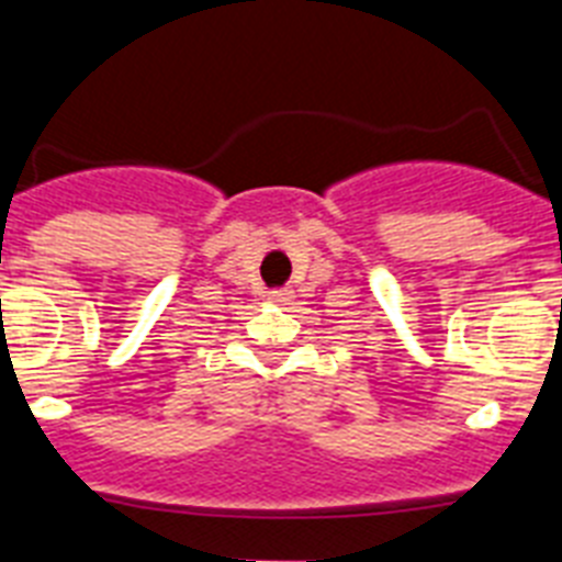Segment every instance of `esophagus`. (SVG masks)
Wrapping results in <instances>:
<instances>
[{
  "label": "esophagus",
  "instance_id": "1",
  "mask_svg": "<svg viewBox=\"0 0 562 562\" xmlns=\"http://www.w3.org/2000/svg\"><path fill=\"white\" fill-rule=\"evenodd\" d=\"M291 297H294V294H291L289 289H273V291H271V300H273V303H289Z\"/></svg>",
  "mask_w": 562,
  "mask_h": 562
}]
</instances>
